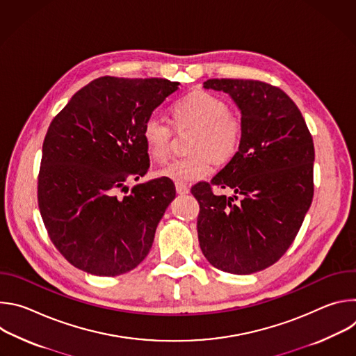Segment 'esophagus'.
<instances>
[{
    "instance_id": "esophagus-1",
    "label": "esophagus",
    "mask_w": 356,
    "mask_h": 356,
    "mask_svg": "<svg viewBox=\"0 0 356 356\" xmlns=\"http://www.w3.org/2000/svg\"><path fill=\"white\" fill-rule=\"evenodd\" d=\"M176 191H177V194H188V193H190V188H188L186 184L176 183Z\"/></svg>"
}]
</instances>
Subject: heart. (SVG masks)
<instances>
[{
	"mask_svg": "<svg viewBox=\"0 0 356 356\" xmlns=\"http://www.w3.org/2000/svg\"><path fill=\"white\" fill-rule=\"evenodd\" d=\"M172 114L177 129L195 128L190 142L194 155L169 162L158 170L159 176L180 184L202 180L213 172L211 158L222 163L238 154L243 138L242 122L218 95L195 90L177 101ZM140 135L147 154L155 161L162 162L169 156L173 128L163 118L149 115Z\"/></svg>",
	"mask_w": 356,
	"mask_h": 356,
	"instance_id": "1",
	"label": "heart"
}]
</instances>
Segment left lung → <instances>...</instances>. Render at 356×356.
Returning a JSON list of instances; mask_svg holds the SVG:
<instances>
[{
    "mask_svg": "<svg viewBox=\"0 0 356 356\" xmlns=\"http://www.w3.org/2000/svg\"><path fill=\"white\" fill-rule=\"evenodd\" d=\"M204 88L227 92L241 111L238 154L210 183L191 188L202 255L217 269L250 275L277 262L294 241L314 194V143L293 99L258 80L210 79ZM213 185L237 196H216Z\"/></svg>",
    "mask_w": 356,
    "mask_h": 356,
    "instance_id": "left-lung-1",
    "label": "left lung"
}]
</instances>
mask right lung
Returning <instances> with one entry per match:
<instances>
[{
	"instance_id": "right-lung-1",
	"label": "right lung",
	"mask_w": 356,
	"mask_h": 356,
	"mask_svg": "<svg viewBox=\"0 0 356 356\" xmlns=\"http://www.w3.org/2000/svg\"><path fill=\"white\" fill-rule=\"evenodd\" d=\"M166 79L104 76L79 90L50 122L42 146L38 202L47 234L77 269L118 276L149 253L176 197L170 179L125 181L149 169L140 129L179 88Z\"/></svg>"
}]
</instances>
